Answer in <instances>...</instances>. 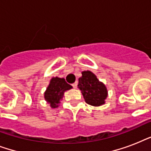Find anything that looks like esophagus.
<instances>
[{"label": "esophagus", "mask_w": 151, "mask_h": 151, "mask_svg": "<svg viewBox=\"0 0 151 151\" xmlns=\"http://www.w3.org/2000/svg\"><path fill=\"white\" fill-rule=\"evenodd\" d=\"M72 86H73V88H77V87H78V82L73 83V85H72Z\"/></svg>", "instance_id": "34e87169"}]
</instances>
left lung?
<instances>
[{
  "label": "left lung",
  "instance_id": "1",
  "mask_svg": "<svg viewBox=\"0 0 151 151\" xmlns=\"http://www.w3.org/2000/svg\"><path fill=\"white\" fill-rule=\"evenodd\" d=\"M81 74L82 76L78 79V86L81 91L85 102L94 106L104 104L108 95L106 85L99 81L91 71H83Z\"/></svg>",
  "mask_w": 151,
  "mask_h": 151
}]
</instances>
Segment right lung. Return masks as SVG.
Wrapping results in <instances>:
<instances>
[{
  "mask_svg": "<svg viewBox=\"0 0 151 151\" xmlns=\"http://www.w3.org/2000/svg\"><path fill=\"white\" fill-rule=\"evenodd\" d=\"M72 88L70 85L66 82L64 78H52L45 92V99L50 104L52 108L58 107L60 100L63 97L64 92Z\"/></svg>",
  "mask_w": 151,
  "mask_h": 151,
  "instance_id": "obj_1",
  "label": "right lung"
}]
</instances>
